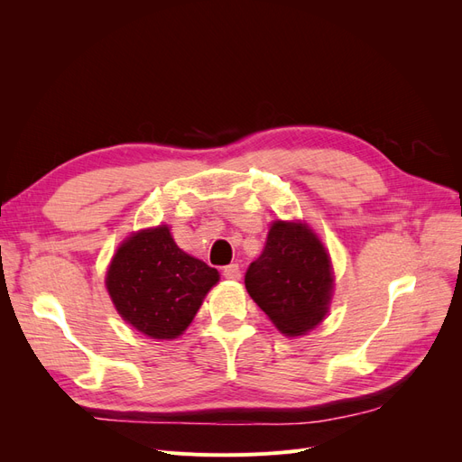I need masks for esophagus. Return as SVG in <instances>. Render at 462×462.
I'll return each instance as SVG.
<instances>
[{
  "mask_svg": "<svg viewBox=\"0 0 462 462\" xmlns=\"http://www.w3.org/2000/svg\"><path fill=\"white\" fill-rule=\"evenodd\" d=\"M221 275L226 279H231V282H236V279H241V268L236 263H229L221 270Z\"/></svg>",
  "mask_w": 462,
  "mask_h": 462,
  "instance_id": "1",
  "label": "esophagus"
}]
</instances>
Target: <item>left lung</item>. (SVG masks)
<instances>
[{"mask_svg": "<svg viewBox=\"0 0 462 462\" xmlns=\"http://www.w3.org/2000/svg\"><path fill=\"white\" fill-rule=\"evenodd\" d=\"M331 265L318 236L300 223L277 221L263 253L248 265L245 285L250 297L287 335L316 328L328 312Z\"/></svg>", "mask_w": 462, "mask_h": 462, "instance_id": "left-lung-1", "label": "left lung"}]
</instances>
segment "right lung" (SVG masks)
<instances>
[{
    "mask_svg": "<svg viewBox=\"0 0 462 462\" xmlns=\"http://www.w3.org/2000/svg\"><path fill=\"white\" fill-rule=\"evenodd\" d=\"M217 272L180 250L165 226L121 245L106 285L117 312L153 339H173L197 316Z\"/></svg>",
    "mask_w": 462,
    "mask_h": 462,
    "instance_id": "obj_1",
    "label": "right lung"
}]
</instances>
